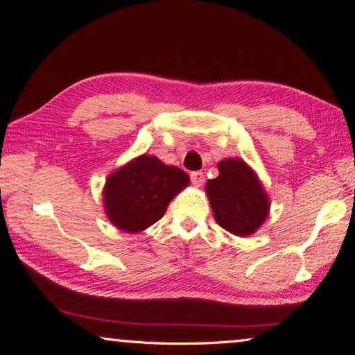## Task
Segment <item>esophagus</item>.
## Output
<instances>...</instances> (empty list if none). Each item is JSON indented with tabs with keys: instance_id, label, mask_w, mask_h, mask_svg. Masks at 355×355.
I'll list each match as a JSON object with an SVG mask.
<instances>
[{
	"instance_id": "esophagus-1",
	"label": "esophagus",
	"mask_w": 355,
	"mask_h": 355,
	"mask_svg": "<svg viewBox=\"0 0 355 355\" xmlns=\"http://www.w3.org/2000/svg\"><path fill=\"white\" fill-rule=\"evenodd\" d=\"M191 182H192V184H196V186H202L205 183L203 172H200V171L191 172Z\"/></svg>"
}]
</instances>
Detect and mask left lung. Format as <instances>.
<instances>
[{
	"label": "left lung",
	"mask_w": 355,
	"mask_h": 355,
	"mask_svg": "<svg viewBox=\"0 0 355 355\" xmlns=\"http://www.w3.org/2000/svg\"><path fill=\"white\" fill-rule=\"evenodd\" d=\"M218 177L206 183L216 222L236 236H250L268 216V198L242 159L218 163Z\"/></svg>",
	"instance_id": "left-lung-1"
}]
</instances>
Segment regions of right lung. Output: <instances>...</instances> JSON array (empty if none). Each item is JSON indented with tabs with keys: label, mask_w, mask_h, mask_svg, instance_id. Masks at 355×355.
Returning a JSON list of instances; mask_svg holds the SVG:
<instances>
[{
	"label": "right lung",
	"mask_w": 355,
	"mask_h": 355,
	"mask_svg": "<svg viewBox=\"0 0 355 355\" xmlns=\"http://www.w3.org/2000/svg\"><path fill=\"white\" fill-rule=\"evenodd\" d=\"M189 177L155 157L141 155L112 173L104 189L105 212L116 227L138 233L164 216L167 205Z\"/></svg>",
	"instance_id": "1"
}]
</instances>
